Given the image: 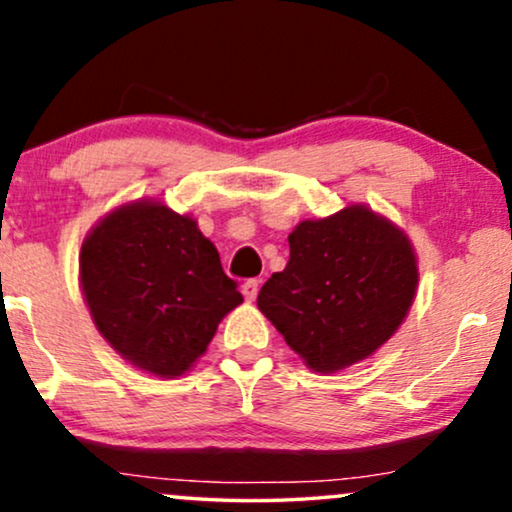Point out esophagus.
I'll return each instance as SVG.
<instances>
[{
    "mask_svg": "<svg viewBox=\"0 0 512 512\" xmlns=\"http://www.w3.org/2000/svg\"><path fill=\"white\" fill-rule=\"evenodd\" d=\"M257 291H260V279H248L243 284V296L245 301H255Z\"/></svg>",
    "mask_w": 512,
    "mask_h": 512,
    "instance_id": "1",
    "label": "esophagus"
}]
</instances>
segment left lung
Listing matches in <instances>:
<instances>
[{"label":"left lung","instance_id":"obj_1","mask_svg":"<svg viewBox=\"0 0 512 512\" xmlns=\"http://www.w3.org/2000/svg\"><path fill=\"white\" fill-rule=\"evenodd\" d=\"M291 257L257 308L317 373H334L383 346L407 317L419 264L404 231L363 204L301 221Z\"/></svg>","mask_w":512,"mask_h":512}]
</instances>
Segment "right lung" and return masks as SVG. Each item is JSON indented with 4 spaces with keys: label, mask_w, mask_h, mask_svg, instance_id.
Listing matches in <instances>:
<instances>
[{
    "label": "right lung",
    "mask_w": 512,
    "mask_h": 512,
    "mask_svg": "<svg viewBox=\"0 0 512 512\" xmlns=\"http://www.w3.org/2000/svg\"><path fill=\"white\" fill-rule=\"evenodd\" d=\"M79 276L105 342L158 378L190 370L243 303L197 221L151 199L117 207L91 228Z\"/></svg>",
    "instance_id": "right-lung-1"
}]
</instances>
